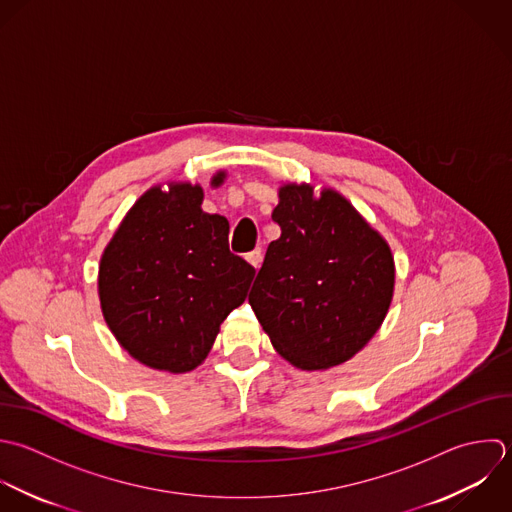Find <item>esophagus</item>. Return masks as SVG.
I'll return each instance as SVG.
<instances>
[{"instance_id": "1", "label": "esophagus", "mask_w": 512, "mask_h": 512, "mask_svg": "<svg viewBox=\"0 0 512 512\" xmlns=\"http://www.w3.org/2000/svg\"><path fill=\"white\" fill-rule=\"evenodd\" d=\"M247 261H249L251 267L259 269V267H261V261H263V251H261V249H255V251L247 253Z\"/></svg>"}]
</instances>
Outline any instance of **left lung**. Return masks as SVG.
Returning a JSON list of instances; mask_svg holds the SVG:
<instances>
[{"label":"left lung","instance_id":"8db88e82","mask_svg":"<svg viewBox=\"0 0 512 512\" xmlns=\"http://www.w3.org/2000/svg\"><path fill=\"white\" fill-rule=\"evenodd\" d=\"M271 241L249 303L277 353L303 371L341 365L379 331L395 287L387 241L337 191L279 189Z\"/></svg>","mask_w":512,"mask_h":512}]
</instances>
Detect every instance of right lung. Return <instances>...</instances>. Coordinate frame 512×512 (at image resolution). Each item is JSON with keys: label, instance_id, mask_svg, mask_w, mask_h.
Returning <instances> with one entry per match:
<instances>
[{"label": "right lung", "instance_id": "obj_1", "mask_svg": "<svg viewBox=\"0 0 512 512\" xmlns=\"http://www.w3.org/2000/svg\"><path fill=\"white\" fill-rule=\"evenodd\" d=\"M225 171L213 175L219 187ZM203 189L151 187L129 209L99 263L107 327L139 363L187 373L249 291L255 269L229 251V221L201 209Z\"/></svg>", "mask_w": 512, "mask_h": 512}]
</instances>
